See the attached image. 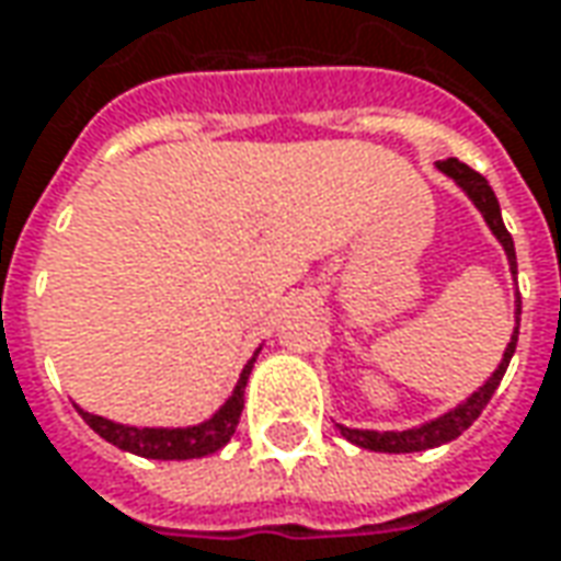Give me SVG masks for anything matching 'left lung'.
<instances>
[{
    "label": "left lung",
    "mask_w": 561,
    "mask_h": 561,
    "mask_svg": "<svg viewBox=\"0 0 561 561\" xmlns=\"http://www.w3.org/2000/svg\"><path fill=\"white\" fill-rule=\"evenodd\" d=\"M438 172H445L450 182L457 184L460 191H463L469 203L482 213L484 225L491 228V234L497 237V243L503 247V253H506V262H510V272L513 277L518 274L516 265V247H513V237L506 231V225H503V216H500V203L494 197V191H491V184L484 175H479L476 169H469L460 160H438L435 163ZM516 327H513V336L506 342V348H503V358H500L497 370L491 374V377L484 379L482 386L476 389V392L463 398L457 408H450L442 416H432L426 423H420V426H411V430H352V426H342L336 423V430L342 432V438H348L352 445L364 447V450H377V454H416V450H430V447H442L447 442H454L457 435H463L476 420H479V413L488 408V401H491V394L497 392L500 379L506 374V367H510V360L516 355V342H518V321H522V299H518L516 293Z\"/></svg>",
    "instance_id": "left-lung-1"
}]
</instances>
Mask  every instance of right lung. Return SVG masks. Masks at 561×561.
<instances>
[{
  "instance_id": "add662e5",
  "label": "right lung",
  "mask_w": 561,
  "mask_h": 561,
  "mask_svg": "<svg viewBox=\"0 0 561 561\" xmlns=\"http://www.w3.org/2000/svg\"><path fill=\"white\" fill-rule=\"evenodd\" d=\"M259 352H262V345L255 348L253 358L243 364L237 386L221 401L219 411L209 413L201 423H191V426H131V423H116V420H107V416L89 413L85 408H79L77 401H73V408L104 442H111L119 450H129L135 457H148V460H201V457H209V454L221 450L237 432L240 413H243V392H247V382H250Z\"/></svg>"
}]
</instances>
